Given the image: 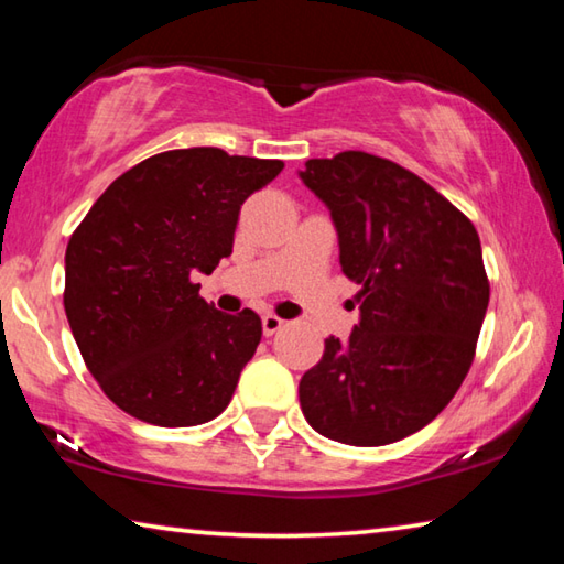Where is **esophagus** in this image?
<instances>
[{
	"label": "esophagus",
	"instance_id": "esophagus-1",
	"mask_svg": "<svg viewBox=\"0 0 564 564\" xmlns=\"http://www.w3.org/2000/svg\"><path fill=\"white\" fill-rule=\"evenodd\" d=\"M261 326H263V336H273L275 330L283 328V321L279 316H273V313H265L261 318Z\"/></svg>",
	"mask_w": 564,
	"mask_h": 564
}]
</instances>
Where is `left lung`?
Returning a JSON list of instances; mask_svg holds the SVG:
<instances>
[{
	"label": "left lung",
	"instance_id": "1",
	"mask_svg": "<svg viewBox=\"0 0 564 564\" xmlns=\"http://www.w3.org/2000/svg\"><path fill=\"white\" fill-rule=\"evenodd\" d=\"M301 181L328 206L360 323L326 338L301 378V410L330 441L373 447L417 433L473 366L490 301L470 218L413 171L366 151L308 159Z\"/></svg>",
	"mask_w": 564,
	"mask_h": 564
}]
</instances>
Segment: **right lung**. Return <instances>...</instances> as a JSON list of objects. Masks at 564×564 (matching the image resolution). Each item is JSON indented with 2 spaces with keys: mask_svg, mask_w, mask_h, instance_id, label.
I'll return each instance as SVG.
<instances>
[{
  "mask_svg": "<svg viewBox=\"0 0 564 564\" xmlns=\"http://www.w3.org/2000/svg\"><path fill=\"white\" fill-rule=\"evenodd\" d=\"M283 161L174 149L97 198L66 246L64 311L76 346L123 413L161 427L221 415L261 343V318L208 305L194 283L231 256L238 212Z\"/></svg>",
  "mask_w": 564,
  "mask_h": 564,
  "instance_id": "1",
  "label": "right lung"
}]
</instances>
